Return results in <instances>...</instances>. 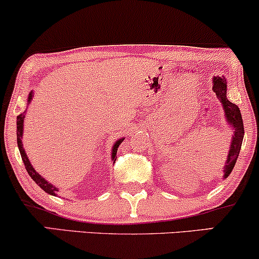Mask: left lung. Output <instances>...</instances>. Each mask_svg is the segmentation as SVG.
Here are the masks:
<instances>
[{
  "label": "left lung",
  "instance_id": "obj_1",
  "mask_svg": "<svg viewBox=\"0 0 259 259\" xmlns=\"http://www.w3.org/2000/svg\"><path fill=\"white\" fill-rule=\"evenodd\" d=\"M213 90H214L217 97L221 100L223 107H224L225 111V117L230 125L234 126L235 133L233 136V141H231V147L230 151H229V156H228V160L225 163V168H224V173H225V178L228 177L229 174L231 173L233 170L235 163H236L237 157H239L240 150H241V145H242V139H243V121H242V117H241V112H240L239 107L236 105H234L233 102H230L227 99V81H225L224 78H217L213 79Z\"/></svg>",
  "mask_w": 259,
  "mask_h": 259
}]
</instances>
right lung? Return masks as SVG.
I'll use <instances>...</instances> for the list:
<instances>
[{
    "instance_id": "1",
    "label": "right lung",
    "mask_w": 259,
    "mask_h": 259,
    "mask_svg": "<svg viewBox=\"0 0 259 259\" xmlns=\"http://www.w3.org/2000/svg\"><path fill=\"white\" fill-rule=\"evenodd\" d=\"M32 92L29 94V100L28 101H31L32 99ZM23 121H24V114H19L17 117V141H18V147H19V151H20V154H22V159L23 162H24V165H25V169L26 171H28L29 175L31 177V179L35 181V183L37 184L38 186L41 187V189L44 190V191H46L47 194L50 195H53L56 196V191H58L57 187H55L53 185H51L50 183H47L46 180L44 179L41 175H38V173H36V170H35L34 168H32V165L30 164V162H29L28 157H26L25 154V151L24 148H23V144H22V136H23ZM124 139H120L119 141L115 142V145L113 146V152H112V158L113 160L115 162V158H117V151H118V147H119V145L123 142Z\"/></svg>"
}]
</instances>
